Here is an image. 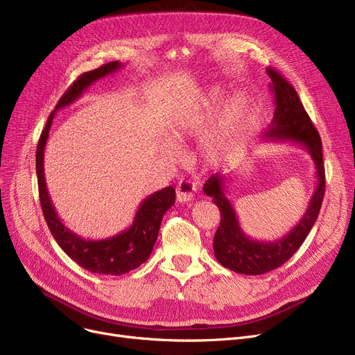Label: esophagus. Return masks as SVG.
<instances>
[{
  "label": "esophagus",
  "instance_id": "1",
  "mask_svg": "<svg viewBox=\"0 0 355 355\" xmlns=\"http://www.w3.org/2000/svg\"><path fill=\"white\" fill-rule=\"evenodd\" d=\"M196 191V184L190 180H181L177 185V200L180 202H189L193 200Z\"/></svg>",
  "mask_w": 355,
  "mask_h": 355
}]
</instances>
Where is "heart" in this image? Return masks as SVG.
<instances>
[{
    "instance_id": "heart-1",
    "label": "heart",
    "mask_w": 355,
    "mask_h": 355,
    "mask_svg": "<svg viewBox=\"0 0 355 355\" xmlns=\"http://www.w3.org/2000/svg\"><path fill=\"white\" fill-rule=\"evenodd\" d=\"M225 98L226 90L221 86L216 85L209 87L173 121L170 129H168L170 138L178 144L185 138L196 135ZM252 118L253 101L249 95L236 93L229 98L200 138L198 154L202 162L210 166H218L229 162L236 155L241 139H243L252 123ZM161 154L168 159H175L178 151L173 144L164 142L161 146Z\"/></svg>"
}]
</instances>
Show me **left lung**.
Returning a JSON list of instances; mask_svg holds the SVG:
<instances>
[{"mask_svg":"<svg viewBox=\"0 0 355 355\" xmlns=\"http://www.w3.org/2000/svg\"><path fill=\"white\" fill-rule=\"evenodd\" d=\"M273 93L275 114L263 139L269 142H289L305 148L311 155L315 174L316 189L309 200L308 209L296 223V226L284 237L273 241H260L249 237L239 225V218L225 191L229 175L214 174L204 184L202 191L213 198L220 210V226L214 234L213 249L218 262L237 273L263 275L289 260L301 248L313 223L318 218L325 191V168L322 159V142L318 130L315 129L295 87L272 67L266 69Z\"/></svg>","mask_w":355,"mask_h":355,"instance_id":"obj_1","label":"left lung"}]
</instances>
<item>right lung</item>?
<instances>
[{
  "instance_id": "obj_1",
  "label": "right lung",
  "mask_w": 355,
  "mask_h": 355,
  "mask_svg": "<svg viewBox=\"0 0 355 355\" xmlns=\"http://www.w3.org/2000/svg\"><path fill=\"white\" fill-rule=\"evenodd\" d=\"M122 66L121 62H110L95 70L83 73L78 80H74L50 114L35 153V173L37 181H39L42 210L53 237L63 252L83 269L92 273L112 276H119L139 268L151 256L162 217L175 202V190L173 187H165L148 196L141 202L132 225L126 230L102 240L83 239L64 226L54 210L46 187L44 148L55 112L78 101L92 83L115 73Z\"/></svg>"
}]
</instances>
